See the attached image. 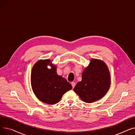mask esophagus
<instances>
[{
  "label": "esophagus",
  "instance_id": "esophagus-1",
  "mask_svg": "<svg viewBox=\"0 0 135 135\" xmlns=\"http://www.w3.org/2000/svg\"><path fill=\"white\" fill-rule=\"evenodd\" d=\"M71 85H72V88H74V86H75V83L74 82H72L71 83Z\"/></svg>",
  "mask_w": 135,
  "mask_h": 135
}]
</instances>
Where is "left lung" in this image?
I'll use <instances>...</instances> for the list:
<instances>
[{"label": "left lung", "instance_id": "8db88e82", "mask_svg": "<svg viewBox=\"0 0 135 135\" xmlns=\"http://www.w3.org/2000/svg\"><path fill=\"white\" fill-rule=\"evenodd\" d=\"M110 85V76L105 64L92 59L82 73V80L74 88L75 93L86 103L94 102L102 98Z\"/></svg>", "mask_w": 135, "mask_h": 135}]
</instances>
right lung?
I'll list each match as a JSON object with an SVG mask.
<instances>
[{
	"instance_id": "right-lung-1",
	"label": "right lung",
	"mask_w": 135,
	"mask_h": 135,
	"mask_svg": "<svg viewBox=\"0 0 135 135\" xmlns=\"http://www.w3.org/2000/svg\"><path fill=\"white\" fill-rule=\"evenodd\" d=\"M52 66L49 69L47 65ZM31 85L34 94L42 102L54 104L72 86L67 80L57 75L56 67L50 60H40L35 64L31 74Z\"/></svg>"
}]
</instances>
